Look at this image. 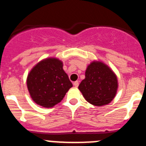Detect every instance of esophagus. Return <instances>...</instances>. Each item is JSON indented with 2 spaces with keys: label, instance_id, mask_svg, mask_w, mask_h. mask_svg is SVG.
Masks as SVG:
<instances>
[{
  "label": "esophagus",
  "instance_id": "esophagus-1",
  "mask_svg": "<svg viewBox=\"0 0 146 146\" xmlns=\"http://www.w3.org/2000/svg\"><path fill=\"white\" fill-rule=\"evenodd\" d=\"M78 84H79V83H78V81H76V82H73V85H74L75 87H78Z\"/></svg>",
  "mask_w": 146,
  "mask_h": 146
}]
</instances>
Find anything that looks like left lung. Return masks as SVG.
I'll use <instances>...</instances> for the list:
<instances>
[{"label": "left lung", "mask_w": 146, "mask_h": 146, "mask_svg": "<svg viewBox=\"0 0 146 146\" xmlns=\"http://www.w3.org/2000/svg\"><path fill=\"white\" fill-rule=\"evenodd\" d=\"M78 90L87 101L94 106L110 104L117 90V78L108 66L101 62H92L85 72Z\"/></svg>", "instance_id": "left-lung-1"}]
</instances>
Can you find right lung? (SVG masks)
Here are the masks:
<instances>
[{"label": "right lung", "instance_id": "right-lung-1", "mask_svg": "<svg viewBox=\"0 0 146 146\" xmlns=\"http://www.w3.org/2000/svg\"><path fill=\"white\" fill-rule=\"evenodd\" d=\"M62 67V62L48 58L32 68L28 75L27 87L35 103L46 108L53 107L73 87Z\"/></svg>", "mask_w": 146, "mask_h": 146}]
</instances>
